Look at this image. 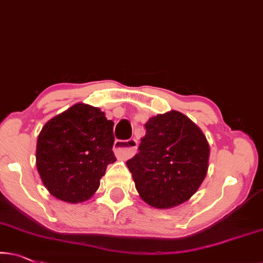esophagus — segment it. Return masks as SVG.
Masks as SVG:
<instances>
[{"label":"esophagus","instance_id":"34e87169","mask_svg":"<svg viewBox=\"0 0 263 263\" xmlns=\"http://www.w3.org/2000/svg\"><path fill=\"white\" fill-rule=\"evenodd\" d=\"M136 141L135 140H128V141H116L114 144V152L115 155L119 159L127 160L130 159L136 152Z\"/></svg>","mask_w":263,"mask_h":263}]
</instances>
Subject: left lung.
<instances>
[{
	"label": "left lung",
	"mask_w": 263,
	"mask_h": 263,
	"mask_svg": "<svg viewBox=\"0 0 263 263\" xmlns=\"http://www.w3.org/2000/svg\"><path fill=\"white\" fill-rule=\"evenodd\" d=\"M139 153L127 161L144 203L170 209L187 201L206 177L210 146L184 114L171 110L151 117Z\"/></svg>",
	"instance_id": "left-lung-1"
}]
</instances>
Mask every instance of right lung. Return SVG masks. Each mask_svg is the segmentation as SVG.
Returning <instances> with one entry per match:
<instances>
[{
    "label": "right lung",
    "instance_id": "add662e5",
    "mask_svg": "<svg viewBox=\"0 0 263 263\" xmlns=\"http://www.w3.org/2000/svg\"><path fill=\"white\" fill-rule=\"evenodd\" d=\"M114 122L96 106L76 103L45 123L36 141V168L53 197L77 204L95 195L112 152Z\"/></svg>",
    "mask_w": 263,
    "mask_h": 263
}]
</instances>
